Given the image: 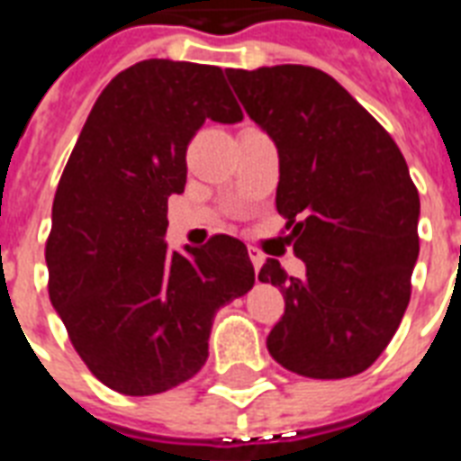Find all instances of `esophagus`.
I'll return each instance as SVG.
<instances>
[{
    "instance_id": "esophagus-1",
    "label": "esophagus",
    "mask_w": 461,
    "mask_h": 461,
    "mask_svg": "<svg viewBox=\"0 0 461 461\" xmlns=\"http://www.w3.org/2000/svg\"><path fill=\"white\" fill-rule=\"evenodd\" d=\"M249 258H251L253 270H256V275H258L260 266H263V263H266V256H263V253H260L258 249H256V246H249Z\"/></svg>"
}]
</instances>
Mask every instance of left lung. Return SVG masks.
I'll use <instances>...</instances> for the list:
<instances>
[{
	"instance_id": "left-lung-1",
	"label": "left lung",
	"mask_w": 461,
	"mask_h": 461,
	"mask_svg": "<svg viewBox=\"0 0 461 461\" xmlns=\"http://www.w3.org/2000/svg\"><path fill=\"white\" fill-rule=\"evenodd\" d=\"M227 78L277 146V212L306 263L303 280L273 258L260 267L258 280L285 292L267 349L306 378L364 373L390 344L411 296L421 203L407 159L321 68H227Z\"/></svg>"
}]
</instances>
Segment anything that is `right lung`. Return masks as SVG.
Returning a JSON list of instances; mask_svg holds the SVG:
<instances>
[{"label":"right lung","instance_id":"obj_1","mask_svg":"<svg viewBox=\"0 0 461 461\" xmlns=\"http://www.w3.org/2000/svg\"><path fill=\"white\" fill-rule=\"evenodd\" d=\"M205 119L241 122L220 67L146 59L107 83L61 172L45 244L47 289L88 371L146 397L194 378L217 308L253 287L251 258L215 234L167 251V198Z\"/></svg>","mask_w":461,"mask_h":461}]
</instances>
